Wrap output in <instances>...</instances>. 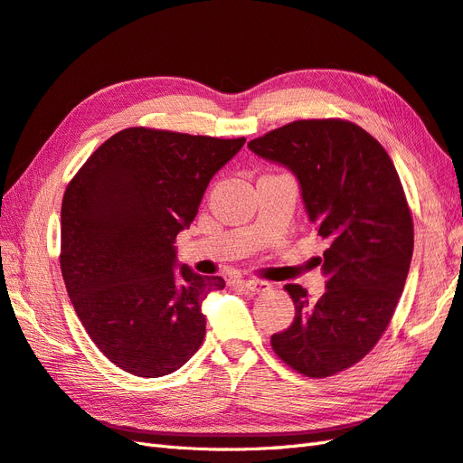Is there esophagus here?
<instances>
[{
	"label": "esophagus",
	"instance_id": "esophagus-1",
	"mask_svg": "<svg viewBox=\"0 0 463 463\" xmlns=\"http://www.w3.org/2000/svg\"><path fill=\"white\" fill-rule=\"evenodd\" d=\"M242 288L246 290V293H252V295H258V293H266V290L271 288L269 283L266 281H254V279H248V281H241Z\"/></svg>",
	"mask_w": 463,
	"mask_h": 463
}]
</instances>
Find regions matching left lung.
Here are the masks:
<instances>
[{
    "label": "left lung",
    "mask_w": 463,
    "mask_h": 463,
    "mask_svg": "<svg viewBox=\"0 0 463 463\" xmlns=\"http://www.w3.org/2000/svg\"><path fill=\"white\" fill-rule=\"evenodd\" d=\"M248 149L295 175L302 203L327 244L326 293L287 285L295 320L271 335L288 366L310 378L359 363L388 327L413 256V221L390 155L345 120H298L252 139Z\"/></svg>",
    "instance_id": "left-lung-1"
}]
</instances>
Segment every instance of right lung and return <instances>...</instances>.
<instances>
[{"mask_svg":"<svg viewBox=\"0 0 463 463\" xmlns=\"http://www.w3.org/2000/svg\"><path fill=\"white\" fill-rule=\"evenodd\" d=\"M244 141L128 128L104 141L65 190V288L89 337L122 371L166 376L200 349L202 305L224 279L180 263L175 241Z\"/></svg>","mask_w":463,"mask_h":463,"instance_id":"add662e5","label":"right lung"}]
</instances>
